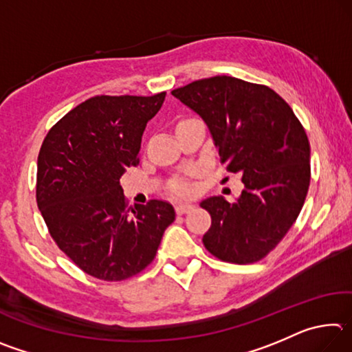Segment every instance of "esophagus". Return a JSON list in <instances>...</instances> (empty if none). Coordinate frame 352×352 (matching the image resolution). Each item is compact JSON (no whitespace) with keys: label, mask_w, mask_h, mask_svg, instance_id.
I'll return each mask as SVG.
<instances>
[{"label":"esophagus","mask_w":352,"mask_h":352,"mask_svg":"<svg viewBox=\"0 0 352 352\" xmlns=\"http://www.w3.org/2000/svg\"><path fill=\"white\" fill-rule=\"evenodd\" d=\"M192 210H194V205H190V204H177V206H175L177 214H186Z\"/></svg>","instance_id":"1"}]
</instances>
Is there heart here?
<instances>
[{
	"label": "heart",
	"instance_id": "obj_1",
	"mask_svg": "<svg viewBox=\"0 0 352 352\" xmlns=\"http://www.w3.org/2000/svg\"><path fill=\"white\" fill-rule=\"evenodd\" d=\"M172 190H174L175 194L184 195V194L190 192V186L184 180H177V182L172 183Z\"/></svg>",
	"mask_w": 352,
	"mask_h": 352
}]
</instances>
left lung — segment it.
Masks as SVG:
<instances>
[{"mask_svg": "<svg viewBox=\"0 0 352 352\" xmlns=\"http://www.w3.org/2000/svg\"><path fill=\"white\" fill-rule=\"evenodd\" d=\"M210 129L220 162L242 174L234 204L222 195L200 206L211 214L204 245L216 258L250 264L269 254L300 214L311 183V146L294 110L272 88L214 76L172 91Z\"/></svg>", "mask_w": 352, "mask_h": 352, "instance_id": "left-lung-1", "label": "left lung"}]
</instances>
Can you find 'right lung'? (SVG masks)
I'll return each mask as SVG.
<instances>
[{
    "mask_svg": "<svg viewBox=\"0 0 352 352\" xmlns=\"http://www.w3.org/2000/svg\"><path fill=\"white\" fill-rule=\"evenodd\" d=\"M166 93L94 96L74 107L41 144L37 205L58 248L88 275L122 281L153 261L175 220L163 200L127 206L119 178L140 163L141 138Z\"/></svg>",
    "mask_w": 352,
    "mask_h": 352,
    "instance_id": "add662e5",
    "label": "right lung"
}]
</instances>
